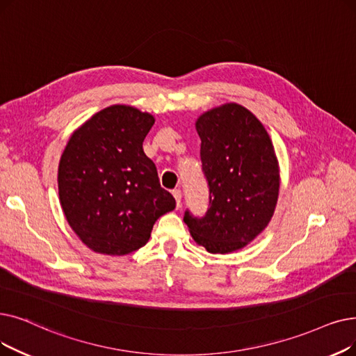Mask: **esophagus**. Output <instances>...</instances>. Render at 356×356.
I'll use <instances>...</instances> for the list:
<instances>
[{"instance_id": "1", "label": "esophagus", "mask_w": 356, "mask_h": 356, "mask_svg": "<svg viewBox=\"0 0 356 356\" xmlns=\"http://www.w3.org/2000/svg\"><path fill=\"white\" fill-rule=\"evenodd\" d=\"M173 196H175V199H176L177 208H180V204H181V192H180V189H175V191H173Z\"/></svg>"}]
</instances>
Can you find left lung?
Returning a JSON list of instances; mask_svg holds the SVG:
<instances>
[{
	"mask_svg": "<svg viewBox=\"0 0 356 356\" xmlns=\"http://www.w3.org/2000/svg\"><path fill=\"white\" fill-rule=\"evenodd\" d=\"M200 160L209 184L202 220L186 212L196 244L212 254L241 250L264 231L280 196V163L266 128L249 109L229 102L195 122Z\"/></svg>",
	"mask_w": 356,
	"mask_h": 356,
	"instance_id": "obj_1",
	"label": "left lung"
}]
</instances>
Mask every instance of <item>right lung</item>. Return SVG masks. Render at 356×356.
Masks as SVG:
<instances>
[{
  "instance_id": "obj_1",
  "label": "right lung",
  "mask_w": 356,
  "mask_h": 356,
  "mask_svg": "<svg viewBox=\"0 0 356 356\" xmlns=\"http://www.w3.org/2000/svg\"><path fill=\"white\" fill-rule=\"evenodd\" d=\"M154 122L134 106L112 104L70 136L58 165L59 202L92 252L125 256L141 249L156 221L176 208L143 149Z\"/></svg>"
}]
</instances>
